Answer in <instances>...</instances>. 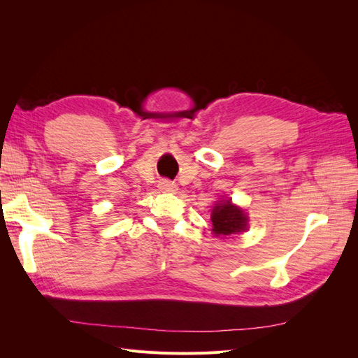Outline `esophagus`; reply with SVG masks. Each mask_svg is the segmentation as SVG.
I'll list each match as a JSON object with an SVG mask.
<instances>
[{
	"instance_id": "esophagus-1",
	"label": "esophagus",
	"mask_w": 358,
	"mask_h": 358,
	"mask_svg": "<svg viewBox=\"0 0 358 358\" xmlns=\"http://www.w3.org/2000/svg\"><path fill=\"white\" fill-rule=\"evenodd\" d=\"M158 188L162 191V192H175L178 189V187L175 185V183L167 180V179H162L159 180L158 183Z\"/></svg>"
}]
</instances>
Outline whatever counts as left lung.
I'll return each instance as SVG.
<instances>
[{"instance_id": "8db88e82", "label": "left lung", "mask_w": 358, "mask_h": 358, "mask_svg": "<svg viewBox=\"0 0 358 358\" xmlns=\"http://www.w3.org/2000/svg\"><path fill=\"white\" fill-rule=\"evenodd\" d=\"M246 222L248 218L243 210L231 204V200H225V203L215 206V209L212 210V231L216 236L241 233L246 230Z\"/></svg>"}]
</instances>
